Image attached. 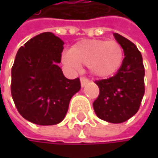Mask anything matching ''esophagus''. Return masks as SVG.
Returning a JSON list of instances; mask_svg holds the SVG:
<instances>
[{
  "label": "esophagus",
  "mask_w": 158,
  "mask_h": 158,
  "mask_svg": "<svg viewBox=\"0 0 158 158\" xmlns=\"http://www.w3.org/2000/svg\"><path fill=\"white\" fill-rule=\"evenodd\" d=\"M80 79H81V85H82V87H84V86L89 82L88 79H87L86 77H84V76H82Z\"/></svg>",
  "instance_id": "1"
}]
</instances>
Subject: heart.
Segmentation results:
<instances>
[{
  "mask_svg": "<svg viewBox=\"0 0 158 158\" xmlns=\"http://www.w3.org/2000/svg\"><path fill=\"white\" fill-rule=\"evenodd\" d=\"M123 49L117 41L82 40L72 46L64 60L73 68L89 66L97 77L105 78L115 74L123 62Z\"/></svg>",
  "mask_w": 158,
  "mask_h": 158,
  "instance_id": "b5f03b06",
  "label": "heart"
}]
</instances>
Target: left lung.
I'll return each instance as SVG.
<instances>
[{
    "label": "left lung",
    "instance_id": "left-lung-1",
    "mask_svg": "<svg viewBox=\"0 0 158 158\" xmlns=\"http://www.w3.org/2000/svg\"><path fill=\"white\" fill-rule=\"evenodd\" d=\"M114 37L124 51L125 58L112 77L97 80L99 95L93 102L97 116L111 123H122L139 110L145 92L143 56L136 46L118 33Z\"/></svg>",
    "mask_w": 158,
    "mask_h": 158
}]
</instances>
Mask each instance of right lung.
Returning a JSON list of instances; mask_svg holds the SVG:
<instances>
[{
    "label": "right lung",
    "mask_w": 158,
    "mask_h": 158,
    "mask_svg": "<svg viewBox=\"0 0 158 158\" xmlns=\"http://www.w3.org/2000/svg\"><path fill=\"white\" fill-rule=\"evenodd\" d=\"M63 41L52 32L35 36L21 46L11 69V95L18 112L34 124L60 123L71 98L81 89L79 78L64 76L57 65Z\"/></svg>",
    "instance_id": "1"
}]
</instances>
